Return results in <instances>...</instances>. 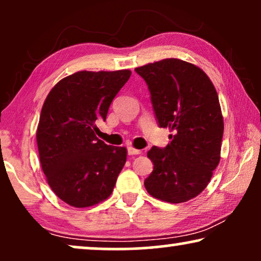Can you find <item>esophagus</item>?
Segmentation results:
<instances>
[{
	"mask_svg": "<svg viewBox=\"0 0 261 261\" xmlns=\"http://www.w3.org/2000/svg\"><path fill=\"white\" fill-rule=\"evenodd\" d=\"M127 151H128V154H129V155H135V154H141V151H140V149H137V148L132 147V146H129V147H128V148H127Z\"/></svg>",
	"mask_w": 261,
	"mask_h": 261,
	"instance_id": "esophagus-1",
	"label": "esophagus"
}]
</instances>
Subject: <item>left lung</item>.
<instances>
[{"label": "left lung", "instance_id": "8db88e82", "mask_svg": "<svg viewBox=\"0 0 261 261\" xmlns=\"http://www.w3.org/2000/svg\"><path fill=\"white\" fill-rule=\"evenodd\" d=\"M147 84L153 110L170 144L147 152L153 163L145 188L154 198L181 203L206 188L220 163L223 117L216 89L203 70L176 58L135 69Z\"/></svg>", "mask_w": 261, "mask_h": 261}]
</instances>
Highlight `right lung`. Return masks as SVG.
<instances>
[{
	"instance_id": "obj_1",
	"label": "right lung",
	"mask_w": 261,
	"mask_h": 261,
	"mask_svg": "<svg viewBox=\"0 0 261 261\" xmlns=\"http://www.w3.org/2000/svg\"><path fill=\"white\" fill-rule=\"evenodd\" d=\"M130 74L80 71L59 81L45 99L37 130L39 158L49 188L69 205L87 208L112 195L127 149L105 144L94 129L96 121H106Z\"/></svg>"
}]
</instances>
